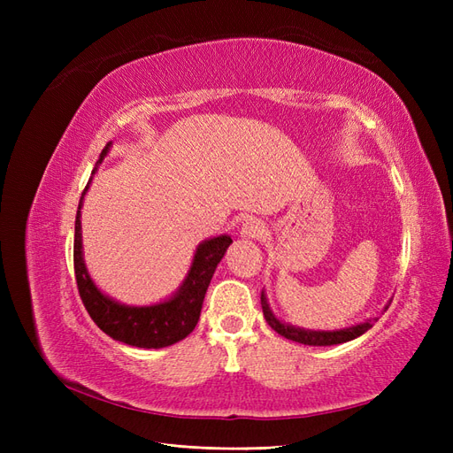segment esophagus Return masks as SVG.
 Masks as SVG:
<instances>
[{
    "instance_id": "esophagus-1",
    "label": "esophagus",
    "mask_w": 453,
    "mask_h": 453,
    "mask_svg": "<svg viewBox=\"0 0 453 453\" xmlns=\"http://www.w3.org/2000/svg\"><path fill=\"white\" fill-rule=\"evenodd\" d=\"M240 234H242V238H250V240L258 238V236L265 234V225L260 223L258 219H248V221L242 225Z\"/></svg>"
}]
</instances>
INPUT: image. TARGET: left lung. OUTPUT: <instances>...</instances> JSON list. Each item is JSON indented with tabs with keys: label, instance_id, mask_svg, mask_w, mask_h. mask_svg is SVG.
Here are the masks:
<instances>
[{
	"label": "left lung",
	"instance_id": "1",
	"mask_svg": "<svg viewBox=\"0 0 453 453\" xmlns=\"http://www.w3.org/2000/svg\"><path fill=\"white\" fill-rule=\"evenodd\" d=\"M260 304H263V313L266 323L276 331L278 334L289 338L293 342H298V344L304 346H334V344H344V342H349L353 338H357L365 334L368 328H372V321H365L349 328H340V331H306V328H298L293 325H287L280 321L276 315L272 313L266 295H260ZM388 308V306H386Z\"/></svg>",
	"mask_w": 453,
	"mask_h": 453
}]
</instances>
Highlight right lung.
<instances>
[{
  "instance_id": "add662e5",
  "label": "right lung",
  "mask_w": 453,
  "mask_h": 453,
  "mask_svg": "<svg viewBox=\"0 0 453 453\" xmlns=\"http://www.w3.org/2000/svg\"><path fill=\"white\" fill-rule=\"evenodd\" d=\"M109 145L111 143H107L105 149L102 150L98 164H102L104 157L107 155ZM98 164H96V168L92 170V175L96 173V170H98ZM88 185L85 187L83 196L79 200V210L75 217L73 266H75V280H77V289H79L81 300H83V304L92 321L113 340L125 342L128 346L145 348V349L166 348L175 344V342L187 338L195 331V326L200 319V310H202L205 291H208L213 272L217 265L221 263V258L225 257V251L232 243V238L223 234V236L202 242L196 248L193 265H190V270L187 273L183 285L177 289V293L172 298L153 306L120 304L117 300L105 296L98 287L94 285L83 260V240H81V205H83V198L87 195Z\"/></svg>"
}]
</instances>
